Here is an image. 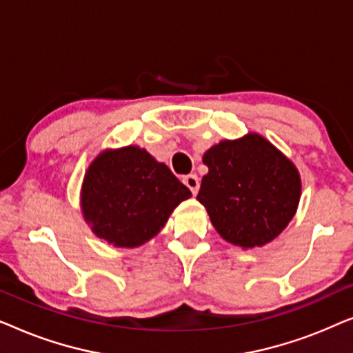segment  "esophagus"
Instances as JSON below:
<instances>
[{
	"instance_id": "obj_1",
	"label": "esophagus",
	"mask_w": 353,
	"mask_h": 353,
	"mask_svg": "<svg viewBox=\"0 0 353 353\" xmlns=\"http://www.w3.org/2000/svg\"><path fill=\"white\" fill-rule=\"evenodd\" d=\"M183 183L190 188V191L192 194H197V191H199V178L196 175H186L183 176Z\"/></svg>"
}]
</instances>
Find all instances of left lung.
<instances>
[{"mask_svg":"<svg viewBox=\"0 0 353 353\" xmlns=\"http://www.w3.org/2000/svg\"><path fill=\"white\" fill-rule=\"evenodd\" d=\"M209 173L197 201L221 238L239 248L273 241L296 214L301 178L294 163L259 134L221 141L204 154Z\"/></svg>","mask_w":353,"mask_h":353,"instance_id":"8db88e82","label":"left lung"}]
</instances>
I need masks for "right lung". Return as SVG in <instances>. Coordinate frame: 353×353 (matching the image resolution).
Here are the masks:
<instances>
[{
  "instance_id": "add662e5",
  "label": "right lung",
  "mask_w": 353,
  "mask_h": 353,
  "mask_svg": "<svg viewBox=\"0 0 353 353\" xmlns=\"http://www.w3.org/2000/svg\"><path fill=\"white\" fill-rule=\"evenodd\" d=\"M190 196L165 163L128 146L94 159L81 188V210L101 239L117 248H137L156 236Z\"/></svg>"
}]
</instances>
